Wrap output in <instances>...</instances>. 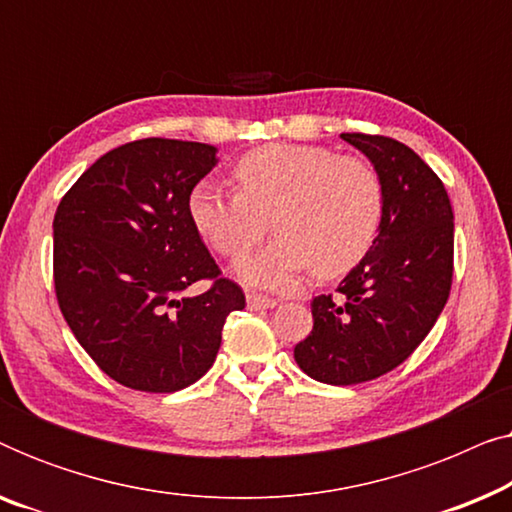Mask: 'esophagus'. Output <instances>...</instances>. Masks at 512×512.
I'll return each mask as SVG.
<instances>
[{"label":"esophagus","instance_id":"obj_1","mask_svg":"<svg viewBox=\"0 0 512 512\" xmlns=\"http://www.w3.org/2000/svg\"><path fill=\"white\" fill-rule=\"evenodd\" d=\"M247 305L251 307V310H270V307L277 305V300L270 296H261V293H249Z\"/></svg>","mask_w":512,"mask_h":512}]
</instances>
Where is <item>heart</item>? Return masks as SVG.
Listing matches in <instances>:
<instances>
[{
    "mask_svg": "<svg viewBox=\"0 0 512 512\" xmlns=\"http://www.w3.org/2000/svg\"><path fill=\"white\" fill-rule=\"evenodd\" d=\"M237 193L200 184L188 214L209 247L240 258L261 242L268 216L277 237L237 263V277L279 289L298 272L338 277L368 254L384 212V188L366 160L324 146L268 144L237 160Z\"/></svg>",
    "mask_w": 512,
    "mask_h": 512,
    "instance_id": "1",
    "label": "heart"
}]
</instances>
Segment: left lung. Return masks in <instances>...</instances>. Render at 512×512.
<instances>
[{"label": "left lung", "instance_id": "1", "mask_svg": "<svg viewBox=\"0 0 512 512\" xmlns=\"http://www.w3.org/2000/svg\"><path fill=\"white\" fill-rule=\"evenodd\" d=\"M384 188L373 247L328 296L312 300L314 326L293 349L312 380L347 387L375 380L415 352L450 298L454 214L438 174L391 137L345 132Z\"/></svg>", "mask_w": 512, "mask_h": 512}]
</instances>
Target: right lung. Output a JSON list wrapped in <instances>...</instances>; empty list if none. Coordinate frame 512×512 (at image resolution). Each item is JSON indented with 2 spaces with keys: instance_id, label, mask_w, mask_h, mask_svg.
I'll return each instance as SVG.
<instances>
[{
  "instance_id": "right-lung-1",
  "label": "right lung",
  "mask_w": 512,
  "mask_h": 512,
  "mask_svg": "<svg viewBox=\"0 0 512 512\" xmlns=\"http://www.w3.org/2000/svg\"><path fill=\"white\" fill-rule=\"evenodd\" d=\"M216 146L149 137L104 153L53 219L55 296L74 338L111 380L170 394L212 368L244 293L209 254L188 198ZM205 278L210 289L184 297Z\"/></svg>"
}]
</instances>
